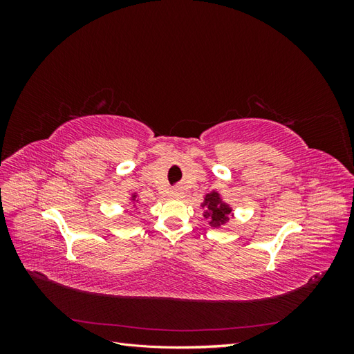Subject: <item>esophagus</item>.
Listing matches in <instances>:
<instances>
[{"label":"esophagus","mask_w":354,"mask_h":354,"mask_svg":"<svg viewBox=\"0 0 354 354\" xmlns=\"http://www.w3.org/2000/svg\"><path fill=\"white\" fill-rule=\"evenodd\" d=\"M171 196H173V198H180L181 194H180V192H173V194H171Z\"/></svg>","instance_id":"34e87169"}]
</instances>
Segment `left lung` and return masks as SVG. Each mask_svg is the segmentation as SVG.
Instances as JSON below:
<instances>
[{
    "mask_svg": "<svg viewBox=\"0 0 354 354\" xmlns=\"http://www.w3.org/2000/svg\"><path fill=\"white\" fill-rule=\"evenodd\" d=\"M201 207L203 209V218L208 220L212 229H220L229 223L230 217H234L232 205L223 199L218 190H211L209 194L203 195Z\"/></svg>",
    "mask_w": 354,
    "mask_h": 354,
    "instance_id": "obj_1",
    "label": "left lung"
}]
</instances>
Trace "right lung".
<instances>
[{
	"instance_id": "add662e5",
	"label": "right lung",
	"mask_w": 354,
	"mask_h": 354,
	"mask_svg": "<svg viewBox=\"0 0 354 354\" xmlns=\"http://www.w3.org/2000/svg\"><path fill=\"white\" fill-rule=\"evenodd\" d=\"M130 203H133V207L136 209H138V203H140V199H138V195L136 194V192H133V194L130 195Z\"/></svg>"
}]
</instances>
